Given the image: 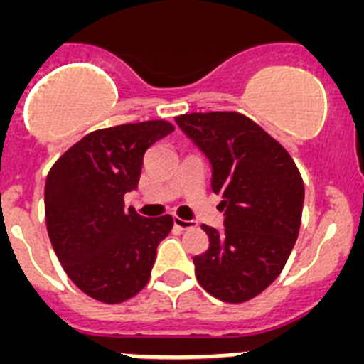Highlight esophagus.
I'll return each mask as SVG.
<instances>
[{
	"mask_svg": "<svg viewBox=\"0 0 364 364\" xmlns=\"http://www.w3.org/2000/svg\"><path fill=\"white\" fill-rule=\"evenodd\" d=\"M173 224H175V226L178 228V230H182V231L195 230V228H197V222L184 220V218H178V217H175V220H173Z\"/></svg>",
	"mask_w": 364,
	"mask_h": 364,
	"instance_id": "obj_1",
	"label": "esophagus"
}]
</instances>
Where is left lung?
Returning a JSON list of instances; mask_svg holds the SVG:
<instances>
[{
	"label": "left lung",
	"mask_w": 364,
	"mask_h": 364,
	"mask_svg": "<svg viewBox=\"0 0 364 364\" xmlns=\"http://www.w3.org/2000/svg\"><path fill=\"white\" fill-rule=\"evenodd\" d=\"M211 166L224 230L202 226L208 252L193 259L208 294L244 302L264 291L284 268L301 228L304 184L288 151L239 112H191L175 118Z\"/></svg>",
	"instance_id": "left-lung-1"
}]
</instances>
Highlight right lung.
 <instances>
[{"label": "right lung", "instance_id": "1", "mask_svg": "<svg viewBox=\"0 0 364 364\" xmlns=\"http://www.w3.org/2000/svg\"><path fill=\"white\" fill-rule=\"evenodd\" d=\"M173 131L166 120L95 131L47 175L45 220L54 253L70 281L96 301L124 302L149 281L173 218L125 210L124 195L138 188L146 151Z\"/></svg>", "mask_w": 364, "mask_h": 364}]
</instances>
